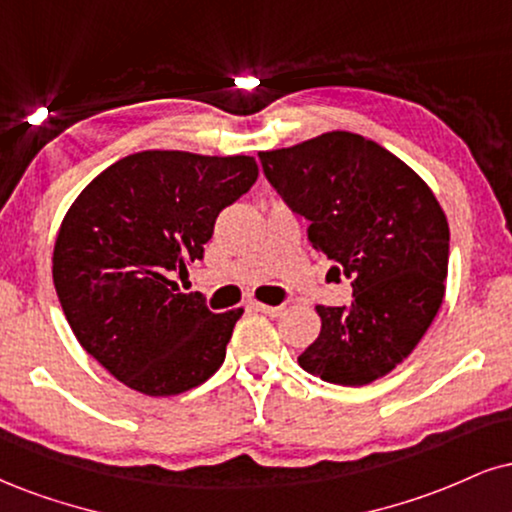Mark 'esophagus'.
<instances>
[{"mask_svg":"<svg viewBox=\"0 0 512 512\" xmlns=\"http://www.w3.org/2000/svg\"><path fill=\"white\" fill-rule=\"evenodd\" d=\"M257 312H262V315H269V317H279L283 312V305H264V303H252Z\"/></svg>","mask_w":512,"mask_h":512,"instance_id":"1","label":"esophagus"}]
</instances>
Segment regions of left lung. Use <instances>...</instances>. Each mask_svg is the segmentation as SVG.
I'll return each instance as SVG.
<instances>
[{"instance_id": "1", "label": "left lung", "mask_w": 512, "mask_h": 512, "mask_svg": "<svg viewBox=\"0 0 512 512\" xmlns=\"http://www.w3.org/2000/svg\"><path fill=\"white\" fill-rule=\"evenodd\" d=\"M260 162L286 205L310 221L312 248L353 279L350 307L317 305L322 331L300 367L341 386L386 377L422 341L446 293L451 233L432 188L348 131L260 152Z\"/></svg>"}]
</instances>
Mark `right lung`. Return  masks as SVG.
<instances>
[{
  "mask_svg": "<svg viewBox=\"0 0 512 512\" xmlns=\"http://www.w3.org/2000/svg\"><path fill=\"white\" fill-rule=\"evenodd\" d=\"M252 157L135 152L83 188L61 221L52 276L78 343L128 389L178 396L221 367L238 310H207L176 274L257 181Z\"/></svg>",
  "mask_w": 512,
  "mask_h": 512,
  "instance_id": "1",
  "label": "right lung"
}]
</instances>
